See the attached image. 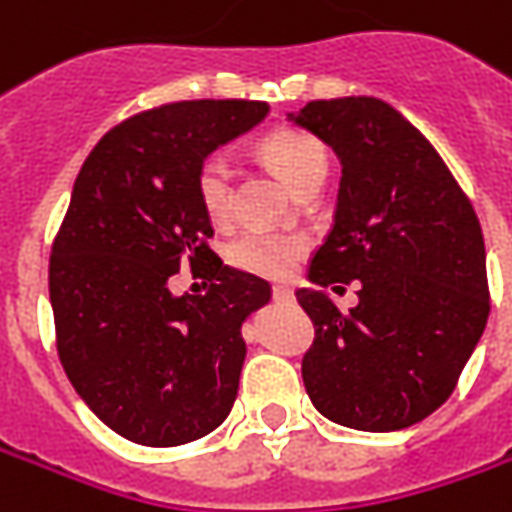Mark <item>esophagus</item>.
<instances>
[{"label":"esophagus","instance_id":"obj_1","mask_svg":"<svg viewBox=\"0 0 512 512\" xmlns=\"http://www.w3.org/2000/svg\"><path fill=\"white\" fill-rule=\"evenodd\" d=\"M273 299L276 302H293V290L290 287H273Z\"/></svg>","mask_w":512,"mask_h":512}]
</instances>
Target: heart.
Listing matches in <instances>:
<instances>
[{
    "mask_svg": "<svg viewBox=\"0 0 512 512\" xmlns=\"http://www.w3.org/2000/svg\"><path fill=\"white\" fill-rule=\"evenodd\" d=\"M262 153L290 187L299 185L313 170L327 168L325 148L302 130L279 128L267 133L262 142ZM230 179H233V170L225 156H207L199 165L196 190H199V199L205 205L207 216L222 219L227 213ZM305 245V236H299V233L247 230L230 245V262L239 270L265 276V279H285L299 265Z\"/></svg>",
    "mask_w": 512,
    "mask_h": 512,
    "instance_id": "obj_1",
    "label": "heart"
}]
</instances>
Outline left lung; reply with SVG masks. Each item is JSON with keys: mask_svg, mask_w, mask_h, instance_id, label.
I'll use <instances>...</instances> for the list:
<instances>
[{"mask_svg": "<svg viewBox=\"0 0 512 512\" xmlns=\"http://www.w3.org/2000/svg\"><path fill=\"white\" fill-rule=\"evenodd\" d=\"M287 122L339 156L333 227L296 290L316 339L302 359L313 407L330 422L390 433L447 402L482 339L490 293L473 205L442 156L373 96L307 102ZM356 278L342 314L327 286Z\"/></svg>", "mask_w": 512, "mask_h": 512, "instance_id": "1", "label": "left lung"}]
</instances>
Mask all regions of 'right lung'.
<instances>
[{
  "mask_svg": "<svg viewBox=\"0 0 512 512\" xmlns=\"http://www.w3.org/2000/svg\"><path fill=\"white\" fill-rule=\"evenodd\" d=\"M267 113L242 99L145 110L105 133L73 182L50 253L56 347L82 402L130 442H196L236 402L242 325L270 302V285L207 247L196 173ZM187 264L207 294L169 290Z\"/></svg>",
  "mask_w": 512,
  "mask_h": 512,
  "instance_id": "obj_1",
  "label": "right lung"
}]
</instances>
